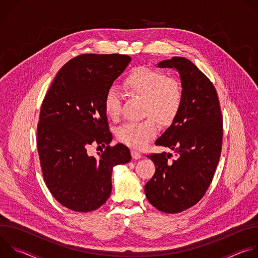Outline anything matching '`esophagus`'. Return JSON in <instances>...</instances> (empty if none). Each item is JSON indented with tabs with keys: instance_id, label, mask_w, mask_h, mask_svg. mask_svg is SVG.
I'll list each match as a JSON object with an SVG mask.
<instances>
[{
	"instance_id": "34e87169",
	"label": "esophagus",
	"mask_w": 258,
	"mask_h": 258,
	"mask_svg": "<svg viewBox=\"0 0 258 258\" xmlns=\"http://www.w3.org/2000/svg\"><path fill=\"white\" fill-rule=\"evenodd\" d=\"M132 157L137 160V159H140L142 157V154L140 152L136 151V150H132Z\"/></svg>"
}]
</instances>
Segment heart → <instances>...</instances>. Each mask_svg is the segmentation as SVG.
Here are the masks:
<instances>
[{
  "label": "heart",
  "instance_id": "heart-1",
  "mask_svg": "<svg viewBox=\"0 0 258 258\" xmlns=\"http://www.w3.org/2000/svg\"><path fill=\"white\" fill-rule=\"evenodd\" d=\"M125 89L145 98L144 113L150 115L142 121H128L116 131L117 140L135 149H142L157 135L156 118L160 124H170L178 115L183 103V90L178 80L147 66L134 68L124 79ZM106 114L116 119L120 114L121 96L110 88L104 98Z\"/></svg>",
  "mask_w": 258,
  "mask_h": 258
}]
</instances>
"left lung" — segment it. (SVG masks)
I'll list each match as a JSON object with an SVG mask.
<instances>
[{
  "mask_svg": "<svg viewBox=\"0 0 258 258\" xmlns=\"http://www.w3.org/2000/svg\"><path fill=\"white\" fill-rule=\"evenodd\" d=\"M158 67L175 68L180 77L183 103L177 117L155 145L178 153H152L156 170L146 183L148 201L165 213H177L196 203L212 181L223 145V115L213 84L190 60L172 57Z\"/></svg>",
  "mask_w": 258,
  "mask_h": 258,
  "instance_id": "obj_1",
  "label": "left lung"
}]
</instances>
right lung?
I'll return each instance as SVG.
<instances>
[{"mask_svg":"<svg viewBox=\"0 0 258 258\" xmlns=\"http://www.w3.org/2000/svg\"><path fill=\"white\" fill-rule=\"evenodd\" d=\"M131 57L83 54L65 63L45 99L36 131V145L46 185L63 206L89 212L111 194L112 169L131 161L123 144L110 146L104 108L106 92L121 75ZM106 146L99 158L89 157L90 144Z\"/></svg>","mask_w":258,"mask_h":258,"instance_id":"obj_1","label":"right lung"}]
</instances>
